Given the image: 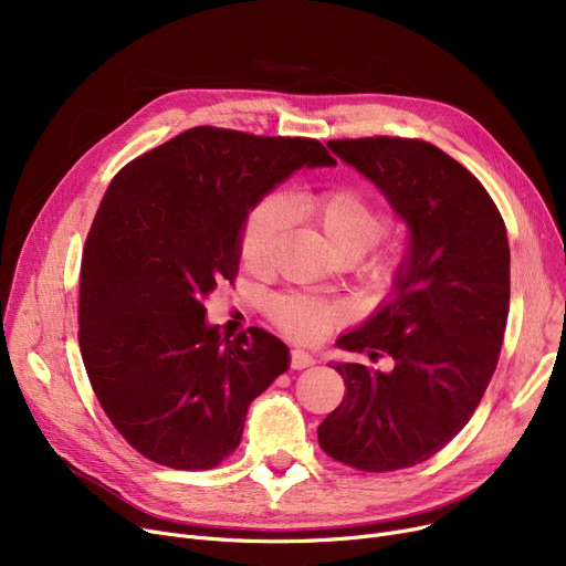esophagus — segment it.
I'll use <instances>...</instances> for the list:
<instances>
[{
  "label": "esophagus",
  "mask_w": 566,
  "mask_h": 566,
  "mask_svg": "<svg viewBox=\"0 0 566 566\" xmlns=\"http://www.w3.org/2000/svg\"><path fill=\"white\" fill-rule=\"evenodd\" d=\"M316 360L305 350H291V369H305L312 367Z\"/></svg>",
  "instance_id": "1"
}]
</instances>
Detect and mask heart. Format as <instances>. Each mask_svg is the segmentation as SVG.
Listing matches in <instances>:
<instances>
[{
  "label": "heart",
  "mask_w": 566,
  "mask_h": 566,
  "mask_svg": "<svg viewBox=\"0 0 566 566\" xmlns=\"http://www.w3.org/2000/svg\"><path fill=\"white\" fill-rule=\"evenodd\" d=\"M286 203L295 216L310 222L335 256H358L374 248L382 235L388 216L380 203L355 186H333L323 190L291 192ZM284 231V206L277 197L261 199L245 218L238 254L252 273L271 271ZM401 261L399 248H385L371 259L378 280H392ZM335 307L307 295H280L271 305V318L282 333L298 342H316L333 328Z\"/></svg>",
  "instance_id": "obj_1"
}]
</instances>
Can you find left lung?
Instances as JSON below:
<instances>
[{"label": "left lung", "instance_id": "obj_1", "mask_svg": "<svg viewBox=\"0 0 566 566\" xmlns=\"http://www.w3.org/2000/svg\"><path fill=\"white\" fill-rule=\"evenodd\" d=\"M410 227L395 295L337 346L390 371L333 365L342 403L318 427L335 461L390 472L431 459L478 410L510 314V243L486 188L438 146L408 137L331 139Z\"/></svg>", "mask_w": 566, "mask_h": 566}]
</instances>
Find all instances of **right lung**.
<instances>
[{
	"label": "right lung",
	"mask_w": 566,
	"mask_h": 566,
	"mask_svg": "<svg viewBox=\"0 0 566 566\" xmlns=\"http://www.w3.org/2000/svg\"><path fill=\"white\" fill-rule=\"evenodd\" d=\"M303 165L335 158L310 137L197 126L112 178L84 243L77 339L109 422L148 461L220 465L286 371L284 342L261 328L222 339L206 298L238 275L250 208Z\"/></svg>",
	"instance_id": "1"
}]
</instances>
